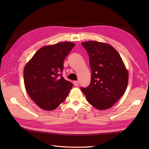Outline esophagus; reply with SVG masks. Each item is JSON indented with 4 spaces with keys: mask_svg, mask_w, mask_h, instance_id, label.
Masks as SVG:
<instances>
[{
    "mask_svg": "<svg viewBox=\"0 0 149 149\" xmlns=\"http://www.w3.org/2000/svg\"><path fill=\"white\" fill-rule=\"evenodd\" d=\"M74 84L75 85V86H77L78 85H79V82H78L77 81H74Z\"/></svg>",
    "mask_w": 149,
    "mask_h": 149,
    "instance_id": "obj_1",
    "label": "esophagus"
}]
</instances>
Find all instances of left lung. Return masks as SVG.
<instances>
[{
    "mask_svg": "<svg viewBox=\"0 0 149 149\" xmlns=\"http://www.w3.org/2000/svg\"><path fill=\"white\" fill-rule=\"evenodd\" d=\"M89 55L91 83L81 88L88 102L95 108H110L124 94L129 75L118 52L109 44L96 41L82 43Z\"/></svg>",
    "mask_w": 149,
    "mask_h": 149,
    "instance_id": "left-lung-1",
    "label": "left lung"
}]
</instances>
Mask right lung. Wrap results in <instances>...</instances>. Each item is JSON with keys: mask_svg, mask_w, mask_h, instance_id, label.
Listing matches in <instances>:
<instances>
[{"mask_svg": "<svg viewBox=\"0 0 149 149\" xmlns=\"http://www.w3.org/2000/svg\"><path fill=\"white\" fill-rule=\"evenodd\" d=\"M74 46L66 42L44 46L25 66V88L40 108L55 109L68 96L73 84L63 78L61 72L64 60Z\"/></svg>", "mask_w": 149, "mask_h": 149, "instance_id": "obj_1", "label": "right lung"}]
</instances>
